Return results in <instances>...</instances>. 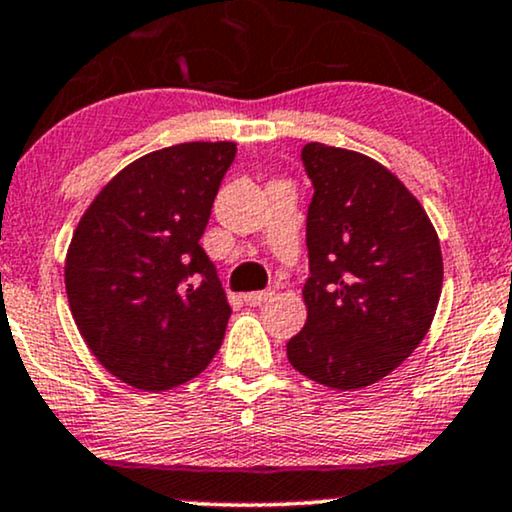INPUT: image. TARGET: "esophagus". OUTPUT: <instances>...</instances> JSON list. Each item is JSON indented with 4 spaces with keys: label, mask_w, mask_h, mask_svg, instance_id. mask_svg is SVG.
I'll list each match as a JSON object with an SVG mask.
<instances>
[{
    "label": "esophagus",
    "mask_w": 512,
    "mask_h": 512,
    "mask_svg": "<svg viewBox=\"0 0 512 512\" xmlns=\"http://www.w3.org/2000/svg\"><path fill=\"white\" fill-rule=\"evenodd\" d=\"M272 291H252V293H245V303H248L250 307H260L267 303V300H272Z\"/></svg>",
    "instance_id": "34e87169"
}]
</instances>
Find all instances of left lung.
I'll list each match as a JSON object with an SVG mask.
<instances>
[{
	"label": "left lung",
	"instance_id": "8db88e82",
	"mask_svg": "<svg viewBox=\"0 0 512 512\" xmlns=\"http://www.w3.org/2000/svg\"><path fill=\"white\" fill-rule=\"evenodd\" d=\"M303 164L315 188L307 322L286 355L317 384L362 389L427 336L443 283L439 236L417 197L374 159L307 143Z\"/></svg>",
	"mask_w": 512,
	"mask_h": 512
}]
</instances>
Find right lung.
<instances>
[{
    "mask_svg": "<svg viewBox=\"0 0 512 512\" xmlns=\"http://www.w3.org/2000/svg\"><path fill=\"white\" fill-rule=\"evenodd\" d=\"M236 143H181L135 159L100 190L66 252V295L100 365L140 391L205 369L231 305L200 238Z\"/></svg>",
    "mask_w": 512,
    "mask_h": 512,
    "instance_id": "add662e5",
    "label": "right lung"
}]
</instances>
